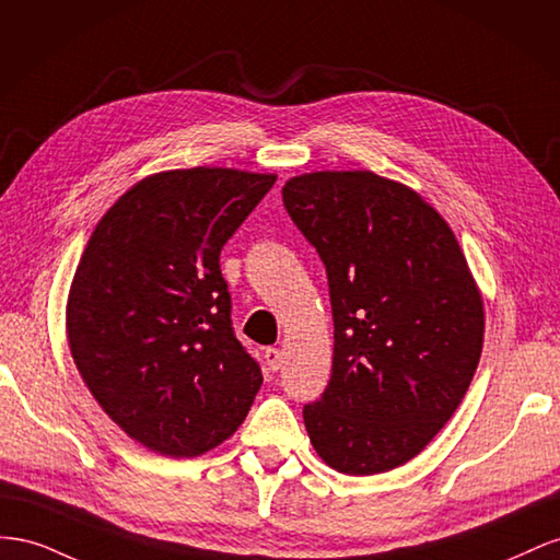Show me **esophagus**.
<instances>
[{
    "instance_id": "34e87169",
    "label": "esophagus",
    "mask_w": 560,
    "mask_h": 560,
    "mask_svg": "<svg viewBox=\"0 0 560 560\" xmlns=\"http://www.w3.org/2000/svg\"><path fill=\"white\" fill-rule=\"evenodd\" d=\"M265 365H267V371L277 373L281 369V349H277V347L265 349Z\"/></svg>"
}]
</instances>
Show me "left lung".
Segmentation results:
<instances>
[{"instance_id":"left-lung-1","label":"left lung","mask_w":560,"mask_h":560,"mask_svg":"<svg viewBox=\"0 0 560 560\" xmlns=\"http://www.w3.org/2000/svg\"><path fill=\"white\" fill-rule=\"evenodd\" d=\"M283 206L326 265L332 373L305 427L316 455L371 476L420 455L465 398L486 312L448 222L373 171L285 180Z\"/></svg>"}]
</instances>
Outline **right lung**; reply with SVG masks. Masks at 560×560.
<instances>
[{
    "label": "right lung",
    "instance_id": "add662e5",
    "mask_svg": "<svg viewBox=\"0 0 560 560\" xmlns=\"http://www.w3.org/2000/svg\"><path fill=\"white\" fill-rule=\"evenodd\" d=\"M275 173H152L109 206L77 265L66 332L109 420L166 457L228 441L262 385L234 338L220 250Z\"/></svg>",
    "mask_w": 560,
    "mask_h": 560
}]
</instances>
